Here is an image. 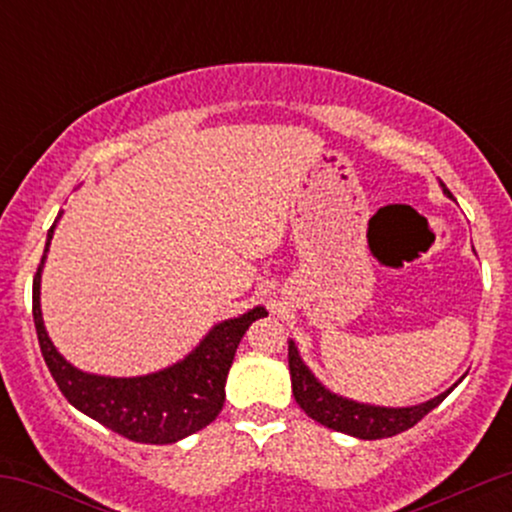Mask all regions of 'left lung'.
I'll list each match as a JSON object with an SVG mask.
<instances>
[{
  "label": "left lung",
  "mask_w": 512,
  "mask_h": 512,
  "mask_svg": "<svg viewBox=\"0 0 512 512\" xmlns=\"http://www.w3.org/2000/svg\"><path fill=\"white\" fill-rule=\"evenodd\" d=\"M443 187L445 195L450 197L448 187ZM289 370H291V387L293 397H296L298 407H301L310 419H315L317 424L332 428V431L346 433V436H354L361 440H378V438H390L397 433L407 431V428L416 426L421 419L438 407L445 397L455 390V385L448 387L445 392H440L438 397L428 399V402L414 404V407H380V404H368V402H356L344 395H337L330 387L322 385L315 378V373L305 366L301 358V351L293 339H289Z\"/></svg>",
  "instance_id": "8db88e82"
}]
</instances>
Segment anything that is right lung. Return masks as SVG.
Listing matches in <instances>:
<instances>
[{"instance_id":"add662e5","label":"right lung","mask_w":512,"mask_h":512,"mask_svg":"<svg viewBox=\"0 0 512 512\" xmlns=\"http://www.w3.org/2000/svg\"><path fill=\"white\" fill-rule=\"evenodd\" d=\"M57 221L48 231L43 260L33 279V322L45 363L67 402L98 424L137 443H178L209 426L226 399V378L240 339L252 322L267 315V310L255 305L248 313L216 322L190 354L156 373L132 378L86 373L72 366L52 344L40 308V281Z\"/></svg>"}]
</instances>
